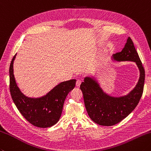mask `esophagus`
I'll return each instance as SVG.
<instances>
[{"instance_id": "esophagus-1", "label": "esophagus", "mask_w": 151, "mask_h": 151, "mask_svg": "<svg viewBox=\"0 0 151 151\" xmlns=\"http://www.w3.org/2000/svg\"><path fill=\"white\" fill-rule=\"evenodd\" d=\"M81 83H82V81H81V80H77V81H76V86L77 87H79L80 86V85L81 84Z\"/></svg>"}]
</instances>
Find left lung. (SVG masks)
Here are the masks:
<instances>
[{
	"instance_id": "obj_1",
	"label": "left lung",
	"mask_w": 151,
	"mask_h": 151,
	"mask_svg": "<svg viewBox=\"0 0 151 151\" xmlns=\"http://www.w3.org/2000/svg\"><path fill=\"white\" fill-rule=\"evenodd\" d=\"M113 60L134 61L139 70L136 86L127 95L113 97L103 90L95 77L86 76L81 84L86 109L90 119L99 125L110 126L124 119L136 107L142 96L145 70L133 41L128 37L122 50L113 54Z\"/></svg>"
}]
</instances>
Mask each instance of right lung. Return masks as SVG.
Instances as JSON below:
<instances>
[{"mask_svg":"<svg viewBox=\"0 0 151 151\" xmlns=\"http://www.w3.org/2000/svg\"><path fill=\"white\" fill-rule=\"evenodd\" d=\"M11 61L10 74V91L12 98L23 116L31 124L38 128H49L60 120L67 96L75 86L76 81L72 79L62 82L46 95L37 98L27 97L16 84L14 75V61Z\"/></svg>","mask_w":151,"mask_h":151,"instance_id":"obj_1","label":"right lung"}]
</instances>
